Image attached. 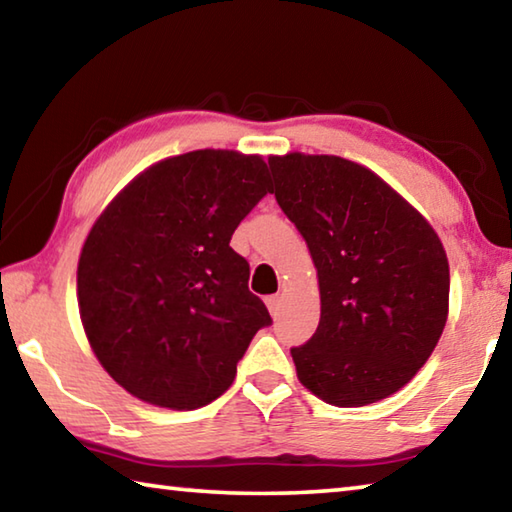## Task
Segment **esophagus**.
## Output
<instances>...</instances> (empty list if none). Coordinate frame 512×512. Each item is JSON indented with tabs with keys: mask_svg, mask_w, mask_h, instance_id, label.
I'll list each match as a JSON object with an SVG mask.
<instances>
[{
	"mask_svg": "<svg viewBox=\"0 0 512 512\" xmlns=\"http://www.w3.org/2000/svg\"><path fill=\"white\" fill-rule=\"evenodd\" d=\"M266 307H268V311H271V316L275 318L277 314H280V309H282V296H268L266 298Z\"/></svg>",
	"mask_w": 512,
	"mask_h": 512,
	"instance_id": "1",
	"label": "esophagus"
}]
</instances>
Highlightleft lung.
<instances>
[{"label": "left lung", "mask_w": 512, "mask_h": 512, "mask_svg": "<svg viewBox=\"0 0 512 512\" xmlns=\"http://www.w3.org/2000/svg\"><path fill=\"white\" fill-rule=\"evenodd\" d=\"M268 167L318 273L320 323L291 350L300 384L343 409L384 400L409 384L445 329L443 241L363 164L293 151Z\"/></svg>", "instance_id": "8db88e82"}]
</instances>
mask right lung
Listing matches in <instances>:
<instances>
[{
  "label": "right lung",
  "instance_id": "1",
  "mask_svg": "<svg viewBox=\"0 0 512 512\" xmlns=\"http://www.w3.org/2000/svg\"><path fill=\"white\" fill-rule=\"evenodd\" d=\"M268 192L262 155L189 151L144 169L94 221L76 271L81 323L103 370L137 400L173 411L214 402L271 325L230 248Z\"/></svg>",
  "mask_w": 512,
  "mask_h": 512
}]
</instances>
